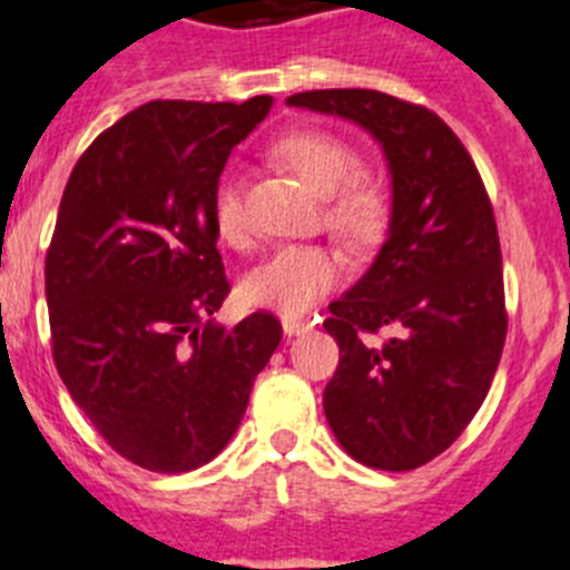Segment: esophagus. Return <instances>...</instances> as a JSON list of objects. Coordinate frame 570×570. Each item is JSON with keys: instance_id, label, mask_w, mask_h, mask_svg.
<instances>
[{"instance_id": "esophagus-1", "label": "esophagus", "mask_w": 570, "mask_h": 570, "mask_svg": "<svg viewBox=\"0 0 570 570\" xmlns=\"http://www.w3.org/2000/svg\"><path fill=\"white\" fill-rule=\"evenodd\" d=\"M284 332L289 337H297V335H306V332L312 330V326H315V321H312V317H284Z\"/></svg>"}]
</instances>
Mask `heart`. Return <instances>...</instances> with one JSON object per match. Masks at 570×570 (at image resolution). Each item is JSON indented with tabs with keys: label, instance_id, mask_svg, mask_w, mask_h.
<instances>
[{
	"label": "heart",
	"instance_id": "obj_1",
	"mask_svg": "<svg viewBox=\"0 0 570 570\" xmlns=\"http://www.w3.org/2000/svg\"><path fill=\"white\" fill-rule=\"evenodd\" d=\"M273 158L286 164L321 196L323 222L355 247H372L392 222V196L386 184L366 170H355V147L321 127H297L275 138ZM213 227L218 238L240 247L247 240V215L238 176L227 173L215 184ZM348 264L326 244H286L258 264L240 284L249 306L273 309L284 317L309 312L323 295L346 281Z\"/></svg>",
	"mask_w": 570,
	"mask_h": 570
}]
</instances>
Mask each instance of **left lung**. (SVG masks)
Returning <instances> with one entry per match:
<instances>
[{
	"label": "left lung",
	"mask_w": 570,
	"mask_h": 570,
	"mask_svg": "<svg viewBox=\"0 0 570 570\" xmlns=\"http://www.w3.org/2000/svg\"><path fill=\"white\" fill-rule=\"evenodd\" d=\"M286 101L357 121L389 158L386 244L323 321L341 348L323 412L357 463L420 469L483 406L505 346L489 193L463 141L429 107L361 87L306 90ZM381 328L393 337L374 342Z\"/></svg>",
	"instance_id": "obj_1"
}]
</instances>
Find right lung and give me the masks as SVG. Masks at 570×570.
<instances>
[{
	"label": "right lung",
	"mask_w": 570,
	"mask_h": 570,
	"mask_svg": "<svg viewBox=\"0 0 570 570\" xmlns=\"http://www.w3.org/2000/svg\"><path fill=\"white\" fill-rule=\"evenodd\" d=\"M273 99L147 101L94 138L61 193L45 258L61 383L116 454L193 471L229 443L281 321L224 330L213 193Z\"/></svg>",
	"instance_id": "obj_1"
}]
</instances>
